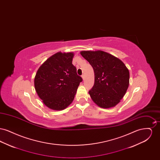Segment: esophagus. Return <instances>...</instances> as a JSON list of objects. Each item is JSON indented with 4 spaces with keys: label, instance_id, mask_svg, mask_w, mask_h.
Returning <instances> with one entry per match:
<instances>
[{
    "label": "esophagus",
    "instance_id": "esophagus-1",
    "mask_svg": "<svg viewBox=\"0 0 160 160\" xmlns=\"http://www.w3.org/2000/svg\"><path fill=\"white\" fill-rule=\"evenodd\" d=\"M82 77L83 80H84V74H82Z\"/></svg>",
    "mask_w": 160,
    "mask_h": 160
}]
</instances>
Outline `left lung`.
I'll list each match as a JSON object with an SVG mask.
<instances>
[{
	"mask_svg": "<svg viewBox=\"0 0 160 160\" xmlns=\"http://www.w3.org/2000/svg\"><path fill=\"white\" fill-rule=\"evenodd\" d=\"M95 74L94 85L89 93L101 108L114 107L125 95L129 83V72L119 59L103 51H82Z\"/></svg>",
	"mask_w": 160,
	"mask_h": 160,
	"instance_id": "8db88e82",
	"label": "left lung"
}]
</instances>
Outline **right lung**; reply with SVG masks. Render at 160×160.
<instances>
[{
  "mask_svg": "<svg viewBox=\"0 0 160 160\" xmlns=\"http://www.w3.org/2000/svg\"><path fill=\"white\" fill-rule=\"evenodd\" d=\"M73 56V53L54 54L39 68L35 77V88L39 97L54 110L68 106L83 80L72 63Z\"/></svg>",
  "mask_w": 160,
  "mask_h": 160,
  "instance_id": "add662e5",
  "label": "right lung"
}]
</instances>
